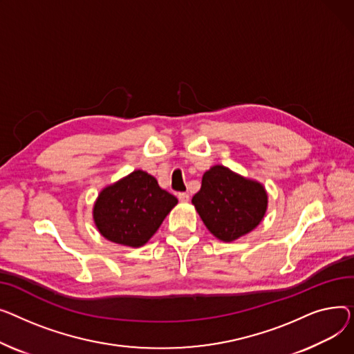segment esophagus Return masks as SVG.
I'll return each instance as SVG.
<instances>
[{
  "mask_svg": "<svg viewBox=\"0 0 354 354\" xmlns=\"http://www.w3.org/2000/svg\"><path fill=\"white\" fill-rule=\"evenodd\" d=\"M178 200L181 201V203H187L190 200V196L187 194V193H178Z\"/></svg>",
  "mask_w": 354,
  "mask_h": 354,
  "instance_id": "obj_1",
  "label": "esophagus"
}]
</instances>
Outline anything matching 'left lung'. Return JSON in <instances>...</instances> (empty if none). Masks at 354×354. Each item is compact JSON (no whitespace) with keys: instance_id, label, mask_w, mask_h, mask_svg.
I'll return each mask as SVG.
<instances>
[{"instance_id":"left-lung-1","label":"left lung","mask_w":354,"mask_h":354,"mask_svg":"<svg viewBox=\"0 0 354 354\" xmlns=\"http://www.w3.org/2000/svg\"><path fill=\"white\" fill-rule=\"evenodd\" d=\"M192 203L207 230L218 240L230 243L253 232L261 223L268 196L260 181L216 164L203 174L201 189Z\"/></svg>"}]
</instances>
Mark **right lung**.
I'll return each instance as SVG.
<instances>
[{
  "label": "right lung",
  "mask_w": 354,
  "mask_h": 354,
  "mask_svg": "<svg viewBox=\"0 0 354 354\" xmlns=\"http://www.w3.org/2000/svg\"><path fill=\"white\" fill-rule=\"evenodd\" d=\"M177 203L173 194L161 189L156 177L134 170L104 187L94 203L93 218L102 237L137 248L156 234Z\"/></svg>",
  "instance_id": "right-lung-1"
}]
</instances>
